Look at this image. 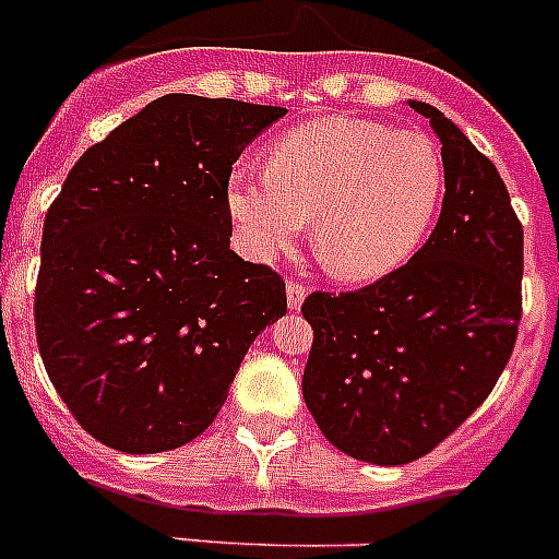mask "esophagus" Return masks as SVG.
I'll return each instance as SVG.
<instances>
[{
  "label": "esophagus",
  "mask_w": 559,
  "mask_h": 559,
  "mask_svg": "<svg viewBox=\"0 0 559 559\" xmlns=\"http://www.w3.org/2000/svg\"><path fill=\"white\" fill-rule=\"evenodd\" d=\"M304 298H307V289H304L298 281H287V307L293 309V312H298V309L304 307Z\"/></svg>",
  "instance_id": "1"
}]
</instances>
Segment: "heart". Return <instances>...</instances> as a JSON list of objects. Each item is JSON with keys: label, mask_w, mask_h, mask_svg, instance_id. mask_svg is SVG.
<instances>
[{"label": "heart", "mask_w": 559, "mask_h": 559, "mask_svg": "<svg viewBox=\"0 0 559 559\" xmlns=\"http://www.w3.org/2000/svg\"><path fill=\"white\" fill-rule=\"evenodd\" d=\"M447 164L426 133L330 116L272 142L266 170L236 164L224 207L243 252H287L312 218V252L332 278L369 284L401 270L429 236Z\"/></svg>", "instance_id": "1"}]
</instances>
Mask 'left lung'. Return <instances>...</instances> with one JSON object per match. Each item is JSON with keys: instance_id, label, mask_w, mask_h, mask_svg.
<instances>
[{"instance_id": "left-lung-1", "label": "left lung", "mask_w": 559, "mask_h": 559, "mask_svg": "<svg viewBox=\"0 0 559 559\" xmlns=\"http://www.w3.org/2000/svg\"><path fill=\"white\" fill-rule=\"evenodd\" d=\"M447 192L429 241L358 293H312L304 401L355 461L403 466L449 438L495 389L518 341L523 227L495 164L438 107Z\"/></svg>"}]
</instances>
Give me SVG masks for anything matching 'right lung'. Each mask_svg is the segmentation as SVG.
I'll return each mask as SVG.
<instances>
[{"mask_svg":"<svg viewBox=\"0 0 559 559\" xmlns=\"http://www.w3.org/2000/svg\"><path fill=\"white\" fill-rule=\"evenodd\" d=\"M287 107L167 93L76 162L41 233L36 341L84 431L128 454L199 438L284 281L229 250L224 181Z\"/></svg>","mask_w":559,"mask_h":559,"instance_id":"add662e5","label":"right lung"}]
</instances>
